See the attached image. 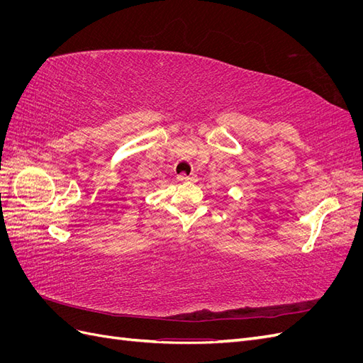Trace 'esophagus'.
Here are the masks:
<instances>
[{
    "label": "esophagus",
    "instance_id": "34e87169",
    "mask_svg": "<svg viewBox=\"0 0 363 363\" xmlns=\"http://www.w3.org/2000/svg\"><path fill=\"white\" fill-rule=\"evenodd\" d=\"M177 180L180 182V183H184V182H195L196 180V177L195 175L192 174V175H186V174H180V175H177Z\"/></svg>",
    "mask_w": 363,
    "mask_h": 363
}]
</instances>
